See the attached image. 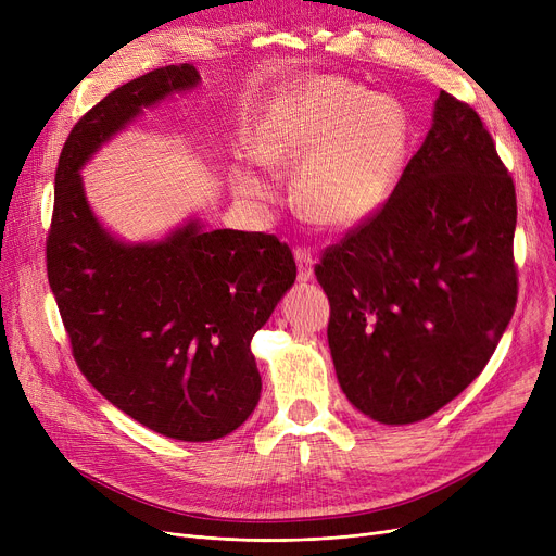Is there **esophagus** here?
<instances>
[{
    "mask_svg": "<svg viewBox=\"0 0 556 556\" xmlns=\"http://www.w3.org/2000/svg\"><path fill=\"white\" fill-rule=\"evenodd\" d=\"M295 261H298V279L311 281L313 279V254L306 248H295Z\"/></svg>",
    "mask_w": 556,
    "mask_h": 556,
    "instance_id": "esophagus-1",
    "label": "esophagus"
}]
</instances>
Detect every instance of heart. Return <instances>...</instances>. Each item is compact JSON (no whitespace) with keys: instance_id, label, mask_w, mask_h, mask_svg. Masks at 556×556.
<instances>
[{"instance_id":"b5f03b06","label":"heart","mask_w":556,"mask_h":556,"mask_svg":"<svg viewBox=\"0 0 556 556\" xmlns=\"http://www.w3.org/2000/svg\"><path fill=\"white\" fill-rule=\"evenodd\" d=\"M407 146L401 105L365 87L313 78L263 132L256 157L273 173L300 168L295 202L315 225L344 229L367 218L390 193ZM237 193L263 202L273 187L254 170L237 173Z\"/></svg>"}]
</instances>
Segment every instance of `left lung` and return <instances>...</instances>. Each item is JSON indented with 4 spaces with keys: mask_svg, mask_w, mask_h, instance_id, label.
Returning a JSON list of instances; mask_svg holds the SVG:
<instances>
[{
    "mask_svg": "<svg viewBox=\"0 0 556 556\" xmlns=\"http://www.w3.org/2000/svg\"><path fill=\"white\" fill-rule=\"evenodd\" d=\"M516 189L480 114L448 92L390 198L323 252L342 392L415 424L484 369L518 298Z\"/></svg>",
    "mask_w": 556,
    "mask_h": 556,
    "instance_id": "8db88e82",
    "label": "left lung"
}]
</instances>
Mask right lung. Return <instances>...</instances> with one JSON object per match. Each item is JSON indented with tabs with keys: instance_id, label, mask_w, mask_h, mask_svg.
Segmentation results:
<instances>
[{
	"instance_id": "right-lung-1",
	"label": "right lung",
	"mask_w": 556,
	"mask_h": 556,
	"mask_svg": "<svg viewBox=\"0 0 556 556\" xmlns=\"http://www.w3.org/2000/svg\"><path fill=\"white\" fill-rule=\"evenodd\" d=\"M200 80L168 65L116 87L72 128L55 168L47 277L72 354L122 413L170 440L212 442L256 407L252 336L298 277L273 233L198 220L160 243L126 245L101 227L78 170L101 143L173 92Z\"/></svg>"
}]
</instances>
